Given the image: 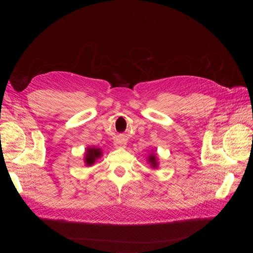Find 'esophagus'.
<instances>
[{
  "label": "esophagus",
  "instance_id": "1",
  "mask_svg": "<svg viewBox=\"0 0 253 253\" xmlns=\"http://www.w3.org/2000/svg\"><path fill=\"white\" fill-rule=\"evenodd\" d=\"M115 147L116 148H126V140L125 139V138H118V139H116L115 140Z\"/></svg>",
  "mask_w": 253,
  "mask_h": 253
}]
</instances>
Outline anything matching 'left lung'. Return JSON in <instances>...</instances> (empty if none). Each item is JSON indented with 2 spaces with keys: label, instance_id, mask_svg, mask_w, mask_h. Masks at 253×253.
Returning a JSON list of instances; mask_svg holds the SVG:
<instances>
[{
  "label": "left lung",
  "instance_id": "8db88e82",
  "mask_svg": "<svg viewBox=\"0 0 253 253\" xmlns=\"http://www.w3.org/2000/svg\"><path fill=\"white\" fill-rule=\"evenodd\" d=\"M147 159H148V164L151 166L152 169H157L159 166V162H158V157L156 153H151Z\"/></svg>",
  "mask_w": 253,
  "mask_h": 253
}]
</instances>
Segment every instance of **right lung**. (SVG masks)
Instances as JSON below:
<instances>
[{
  "label": "right lung",
  "instance_id": "add662e5",
  "mask_svg": "<svg viewBox=\"0 0 253 253\" xmlns=\"http://www.w3.org/2000/svg\"><path fill=\"white\" fill-rule=\"evenodd\" d=\"M102 156V150L96 148V147H87L85 150V153H84L83 160H84V166L90 167L93 166L96 160L99 159Z\"/></svg>",
  "mask_w": 253,
  "mask_h": 253
}]
</instances>
